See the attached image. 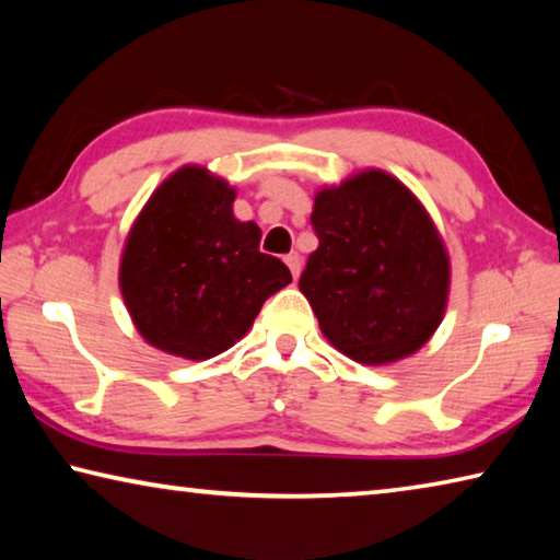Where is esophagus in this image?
Listing matches in <instances>:
<instances>
[{
  "label": "esophagus",
  "instance_id": "obj_1",
  "mask_svg": "<svg viewBox=\"0 0 560 560\" xmlns=\"http://www.w3.org/2000/svg\"><path fill=\"white\" fill-rule=\"evenodd\" d=\"M287 267H289V271H291V277L293 279H299V273H301V257L296 252H291V254H287Z\"/></svg>",
  "mask_w": 560,
  "mask_h": 560
}]
</instances>
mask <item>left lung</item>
<instances>
[{
    "mask_svg": "<svg viewBox=\"0 0 560 560\" xmlns=\"http://www.w3.org/2000/svg\"><path fill=\"white\" fill-rule=\"evenodd\" d=\"M318 249L299 289L320 334L363 365L410 358L440 328L452 264L438 224L395 175L365 167L314 195Z\"/></svg>",
    "mask_w": 560,
    "mask_h": 560,
    "instance_id": "obj_1",
    "label": "left lung"
}]
</instances>
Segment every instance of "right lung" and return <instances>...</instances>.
Instances as JSON below:
<instances>
[{
	"mask_svg": "<svg viewBox=\"0 0 560 560\" xmlns=\"http://www.w3.org/2000/svg\"><path fill=\"white\" fill-rule=\"evenodd\" d=\"M236 187L210 167L170 173L132 220L118 287L148 346L207 360L249 334L271 293L291 283L277 257L259 252L257 222H240Z\"/></svg>",
	"mask_w": 560,
	"mask_h": 560,
	"instance_id": "add662e5",
	"label": "right lung"
}]
</instances>
